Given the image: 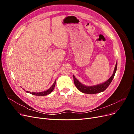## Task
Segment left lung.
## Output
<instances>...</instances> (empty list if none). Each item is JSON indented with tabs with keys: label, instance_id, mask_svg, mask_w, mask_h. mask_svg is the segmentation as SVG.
I'll return each mask as SVG.
<instances>
[{
	"label": "left lung",
	"instance_id": "1",
	"mask_svg": "<svg viewBox=\"0 0 134 134\" xmlns=\"http://www.w3.org/2000/svg\"><path fill=\"white\" fill-rule=\"evenodd\" d=\"M117 63H116V66L115 68V70H114V71H113L112 75L110 77V78H109L108 80L106 81V82H104L102 84L96 85V86H90V87L85 86L82 83H80L79 81L75 78L74 75H73L74 82L75 84V86H76V87L79 91L82 92V93H87V94H96V93L102 92L106 90L107 87L109 86V85L111 83L113 78H114L116 71L117 70Z\"/></svg>",
	"mask_w": 134,
	"mask_h": 134
}]
</instances>
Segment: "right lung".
Segmentation results:
<instances>
[{
	"mask_svg": "<svg viewBox=\"0 0 134 134\" xmlns=\"http://www.w3.org/2000/svg\"><path fill=\"white\" fill-rule=\"evenodd\" d=\"M55 84H56V80L55 81V82L54 83V84H52V86L47 90V91H45L44 92H39V93H35V92H28L26 91V92H28L29 93H31V94L35 95V96H46L47 94H49L52 92V91L54 90V87L55 86Z\"/></svg>",
	"mask_w": 134,
	"mask_h": 134,
	"instance_id": "add662e5",
	"label": "right lung"
}]
</instances>
